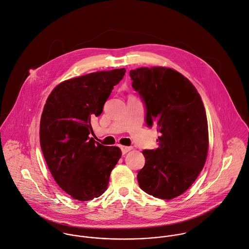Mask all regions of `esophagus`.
<instances>
[{
  "label": "esophagus",
  "instance_id": "esophagus-1",
  "mask_svg": "<svg viewBox=\"0 0 249 249\" xmlns=\"http://www.w3.org/2000/svg\"><path fill=\"white\" fill-rule=\"evenodd\" d=\"M132 148L133 147H131V146H120V149L122 151V154H126L127 152L132 150Z\"/></svg>",
  "mask_w": 249,
  "mask_h": 249
}]
</instances>
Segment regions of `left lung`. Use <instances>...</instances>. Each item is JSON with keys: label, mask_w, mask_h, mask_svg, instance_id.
<instances>
[{"label": "left lung", "mask_w": 249, "mask_h": 249, "mask_svg": "<svg viewBox=\"0 0 249 249\" xmlns=\"http://www.w3.org/2000/svg\"><path fill=\"white\" fill-rule=\"evenodd\" d=\"M132 87L142 99L145 122L157 125V149L143 150L145 164L138 173L140 188L154 197L175 198L196 180L208 147V122L195 86L166 67L130 71Z\"/></svg>", "instance_id": "left-lung-1"}]
</instances>
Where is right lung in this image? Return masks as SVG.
Wrapping results in <instances>:
<instances>
[{
	"label": "right lung",
	"mask_w": 249,
	"mask_h": 249,
	"mask_svg": "<svg viewBox=\"0 0 249 249\" xmlns=\"http://www.w3.org/2000/svg\"><path fill=\"white\" fill-rule=\"evenodd\" d=\"M125 68L90 73L60 83L47 98L40 119V145L51 174L72 198L88 201L107 189L121 158L116 146L90 138L91 119L99 116Z\"/></svg>",
	"instance_id": "add662e5"
}]
</instances>
